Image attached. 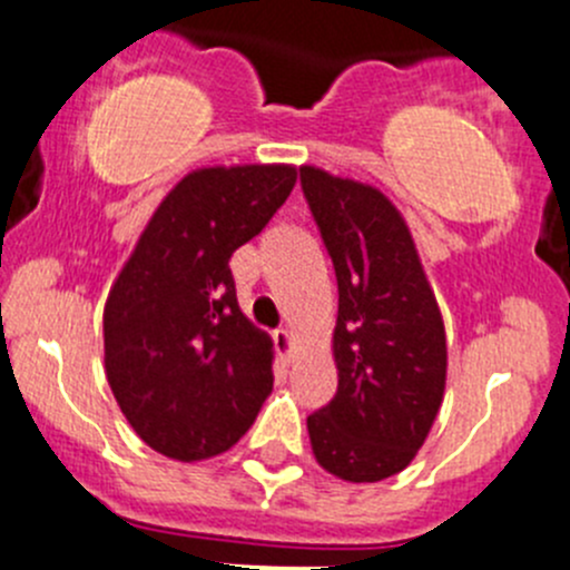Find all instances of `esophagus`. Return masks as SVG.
Masks as SVG:
<instances>
[{"mask_svg": "<svg viewBox=\"0 0 570 570\" xmlns=\"http://www.w3.org/2000/svg\"><path fill=\"white\" fill-rule=\"evenodd\" d=\"M273 338H275V350H278V353L284 355V358H289L292 342H295V336H292V331H286V327H281V331L273 333Z\"/></svg>", "mask_w": 570, "mask_h": 570, "instance_id": "obj_1", "label": "esophagus"}]
</instances>
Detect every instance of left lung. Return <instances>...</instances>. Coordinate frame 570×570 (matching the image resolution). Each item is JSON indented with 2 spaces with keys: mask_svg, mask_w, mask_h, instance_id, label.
I'll use <instances>...</instances> for the list:
<instances>
[{
  "mask_svg": "<svg viewBox=\"0 0 570 570\" xmlns=\"http://www.w3.org/2000/svg\"><path fill=\"white\" fill-rule=\"evenodd\" d=\"M301 184L338 284V386L308 416V439L338 480H386L416 458L444 400V320L411 228L381 189L314 165Z\"/></svg>",
  "mask_w": 570,
  "mask_h": 570,
  "instance_id": "1",
  "label": "left lung"
}]
</instances>
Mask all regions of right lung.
Segmentation results:
<instances>
[{
    "label": "right lung",
    "instance_id": "obj_1",
    "mask_svg": "<svg viewBox=\"0 0 570 570\" xmlns=\"http://www.w3.org/2000/svg\"><path fill=\"white\" fill-rule=\"evenodd\" d=\"M292 165L198 168L142 228L105 306V372L154 452L232 450L273 392V338L237 303L232 253L289 198Z\"/></svg>",
    "mask_w": 570,
    "mask_h": 570
}]
</instances>
